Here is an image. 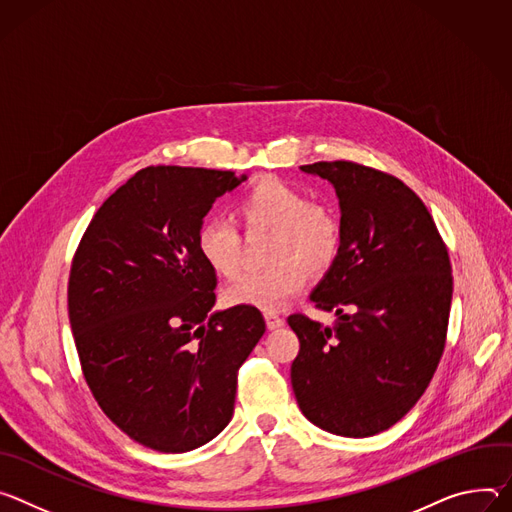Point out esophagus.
I'll use <instances>...</instances> for the list:
<instances>
[{
  "label": "esophagus",
  "mask_w": 512,
  "mask_h": 512,
  "mask_svg": "<svg viewBox=\"0 0 512 512\" xmlns=\"http://www.w3.org/2000/svg\"><path fill=\"white\" fill-rule=\"evenodd\" d=\"M264 319H266V327L272 331V329H278V327H282V323H285V319H282L278 313H274V311H266L264 313Z\"/></svg>",
  "instance_id": "34e87169"
}]
</instances>
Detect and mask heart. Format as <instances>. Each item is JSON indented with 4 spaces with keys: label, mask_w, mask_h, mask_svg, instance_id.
I'll list each match as a JSON object with an SVG mask.
<instances>
[{
    "label": "heart",
    "mask_w": 512,
    "mask_h": 512,
    "mask_svg": "<svg viewBox=\"0 0 512 512\" xmlns=\"http://www.w3.org/2000/svg\"><path fill=\"white\" fill-rule=\"evenodd\" d=\"M236 217L248 232L272 230L266 270H246L223 289V301L236 307L278 309L293 299L307 272L325 274L342 252V221L337 211L295 189L264 177L252 183L236 201ZM201 260L217 274L230 276L242 260V236L230 217L203 219L195 238Z\"/></svg>",
    "instance_id": "heart-1"
}]
</instances>
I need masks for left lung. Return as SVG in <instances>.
Wrapping results in <instances>:
<instances>
[{
	"label": "left lung",
	"mask_w": 512,
	"mask_h": 512,
	"mask_svg": "<svg viewBox=\"0 0 512 512\" xmlns=\"http://www.w3.org/2000/svg\"><path fill=\"white\" fill-rule=\"evenodd\" d=\"M342 211V252L311 293L333 327L295 313L291 382L323 431L370 437L401 421L429 386L445 348L451 264L423 201L396 177L348 160L305 164Z\"/></svg>",
	"instance_id": "1"
}]
</instances>
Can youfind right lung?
Returning <instances> with one entry per match:
<instances>
[{
    "label": "right lung",
    "instance_id": "obj_1",
    "mask_svg": "<svg viewBox=\"0 0 512 512\" xmlns=\"http://www.w3.org/2000/svg\"><path fill=\"white\" fill-rule=\"evenodd\" d=\"M248 177L148 166L93 215L73 258L69 319L101 411L164 453L205 445L232 421L238 368L266 331L254 307L213 311L215 272L195 238Z\"/></svg>",
    "mask_w": 512,
    "mask_h": 512
}]
</instances>
